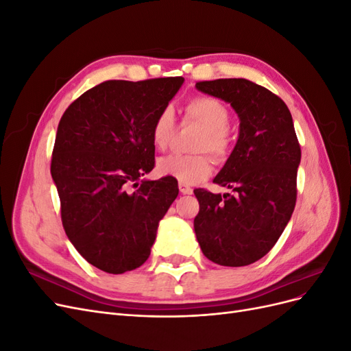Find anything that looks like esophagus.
Returning a JSON list of instances; mask_svg holds the SVG:
<instances>
[{
    "label": "esophagus",
    "instance_id": "34e87169",
    "mask_svg": "<svg viewBox=\"0 0 351 351\" xmlns=\"http://www.w3.org/2000/svg\"><path fill=\"white\" fill-rule=\"evenodd\" d=\"M178 189H180V192H182L183 195H190V193L193 192L192 187H190V186L186 184V183H182V182L178 183Z\"/></svg>",
    "mask_w": 351,
    "mask_h": 351
}]
</instances>
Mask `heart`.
I'll return each mask as SVG.
<instances>
[{
    "mask_svg": "<svg viewBox=\"0 0 351 351\" xmlns=\"http://www.w3.org/2000/svg\"><path fill=\"white\" fill-rule=\"evenodd\" d=\"M183 123H196L202 127L193 142L197 154H171L158 161V173L171 176L186 184L204 182L212 173V161L206 152L217 159H224L231 147L228 125L231 114L226 104L214 97H195L184 107ZM176 134V120L171 107H165L158 112L152 124V143L159 151H165L171 145Z\"/></svg>",
    "mask_w": 351,
    "mask_h": 351,
    "instance_id": "1",
    "label": "heart"
}]
</instances>
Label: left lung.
Returning <instances> with one entry per match:
<instances>
[{"mask_svg":"<svg viewBox=\"0 0 351 351\" xmlns=\"http://www.w3.org/2000/svg\"><path fill=\"white\" fill-rule=\"evenodd\" d=\"M196 88L230 102L240 117L234 151L214 180L234 193L195 190L196 239L209 261L246 267L275 246L291 218L300 143L290 110L261 84L240 77L197 82Z\"/></svg>","mask_w":351,"mask_h":351,"instance_id":"1","label":"left lung"}]
</instances>
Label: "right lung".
<instances>
[{"label":"right lung","mask_w":351,"mask_h":351,"mask_svg":"<svg viewBox=\"0 0 351 351\" xmlns=\"http://www.w3.org/2000/svg\"><path fill=\"white\" fill-rule=\"evenodd\" d=\"M183 82H102L61 117L51 159L61 222L73 246L101 271L143 265L158 222L178 195L173 177L139 178L155 167L152 124Z\"/></svg>","instance_id":"right-lung-1"}]
</instances>
